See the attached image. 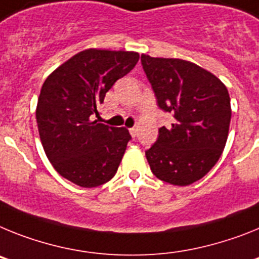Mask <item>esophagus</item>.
Instances as JSON below:
<instances>
[{
    "label": "esophagus",
    "mask_w": 259,
    "mask_h": 259,
    "mask_svg": "<svg viewBox=\"0 0 259 259\" xmlns=\"http://www.w3.org/2000/svg\"><path fill=\"white\" fill-rule=\"evenodd\" d=\"M129 130H130V134H132V137H136L137 132H138V127L134 126V127H132V129H129Z\"/></svg>",
    "instance_id": "1"
}]
</instances>
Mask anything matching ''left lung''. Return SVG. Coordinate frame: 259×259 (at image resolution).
<instances>
[{
  "mask_svg": "<svg viewBox=\"0 0 259 259\" xmlns=\"http://www.w3.org/2000/svg\"><path fill=\"white\" fill-rule=\"evenodd\" d=\"M157 105L175 117L146 157L161 181L186 186L201 180L226 147L231 99L224 83L203 67L180 58L141 56Z\"/></svg>",
  "mask_w": 259,
  "mask_h": 259,
  "instance_id": "8db88e82",
  "label": "left lung"
}]
</instances>
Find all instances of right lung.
Listing matches in <instances>:
<instances>
[{"label": "right lung", "mask_w": 259, "mask_h": 259, "mask_svg": "<svg viewBox=\"0 0 259 259\" xmlns=\"http://www.w3.org/2000/svg\"><path fill=\"white\" fill-rule=\"evenodd\" d=\"M138 60L137 52L86 49L42 83L36 107L40 141L53 168L75 185L96 188L116 175L132 138L129 130L91 116L99 114L105 94Z\"/></svg>", "instance_id": "obj_1"}]
</instances>
